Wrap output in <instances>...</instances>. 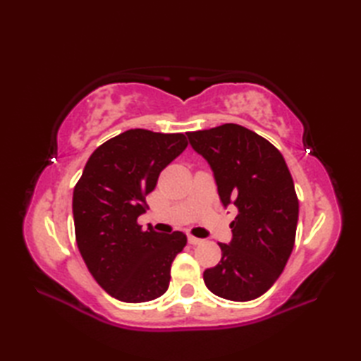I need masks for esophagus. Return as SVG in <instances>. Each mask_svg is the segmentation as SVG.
<instances>
[{
    "instance_id": "obj_1",
    "label": "esophagus",
    "mask_w": 361,
    "mask_h": 361,
    "mask_svg": "<svg viewBox=\"0 0 361 361\" xmlns=\"http://www.w3.org/2000/svg\"><path fill=\"white\" fill-rule=\"evenodd\" d=\"M188 240H189L190 245H200L203 242L202 239H198V237H195L192 234H188Z\"/></svg>"
}]
</instances>
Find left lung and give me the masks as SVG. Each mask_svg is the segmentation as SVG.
<instances>
[{"instance_id":"left-lung-1","label":"left lung","mask_w":361,"mask_h":361,"mask_svg":"<svg viewBox=\"0 0 361 361\" xmlns=\"http://www.w3.org/2000/svg\"><path fill=\"white\" fill-rule=\"evenodd\" d=\"M194 150L208 161L220 200L239 209L233 240L220 243V262L203 273L214 295L251 301L278 281L293 251L299 202L282 153L239 124L188 132Z\"/></svg>"}]
</instances>
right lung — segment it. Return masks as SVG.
Here are the masks:
<instances>
[{
	"label": "right lung",
	"mask_w": 361,
	"mask_h": 361,
	"mask_svg": "<svg viewBox=\"0 0 361 361\" xmlns=\"http://www.w3.org/2000/svg\"><path fill=\"white\" fill-rule=\"evenodd\" d=\"M186 147L183 133L127 130L91 153L75 183V242L96 282L119 301L147 302L169 288L188 237L144 231L137 217L149 209L145 197L161 171Z\"/></svg>",
	"instance_id": "add662e5"
}]
</instances>
